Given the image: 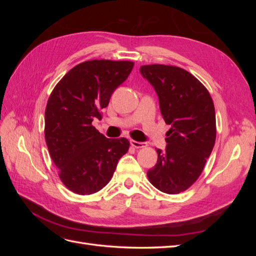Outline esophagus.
I'll list each match as a JSON object with an SVG mask.
<instances>
[{
	"mask_svg": "<svg viewBox=\"0 0 256 256\" xmlns=\"http://www.w3.org/2000/svg\"><path fill=\"white\" fill-rule=\"evenodd\" d=\"M130 144H131V146L136 147V148H142V147L146 146L145 142H138L134 140H130Z\"/></svg>",
	"mask_w": 256,
	"mask_h": 256,
	"instance_id": "obj_1",
	"label": "esophagus"
}]
</instances>
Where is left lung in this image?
<instances>
[{"label":"left lung","instance_id":"1","mask_svg":"<svg viewBox=\"0 0 256 256\" xmlns=\"http://www.w3.org/2000/svg\"><path fill=\"white\" fill-rule=\"evenodd\" d=\"M140 72L156 90L162 118L171 125L166 150H157V164L147 177L158 190L177 194L196 182L214 148L212 99L204 85L182 68L144 65Z\"/></svg>","mask_w":256,"mask_h":256}]
</instances>
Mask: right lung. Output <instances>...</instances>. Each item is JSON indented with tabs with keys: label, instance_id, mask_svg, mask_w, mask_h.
<instances>
[{
	"label": "right lung",
	"instance_id": "obj_1",
	"mask_svg": "<svg viewBox=\"0 0 256 256\" xmlns=\"http://www.w3.org/2000/svg\"><path fill=\"white\" fill-rule=\"evenodd\" d=\"M132 68L129 60L83 62L62 78L48 99L46 143L60 180L76 194L102 190L129 150L126 138H106L92 122L102 120V110Z\"/></svg>",
	"mask_w": 256,
	"mask_h": 256
}]
</instances>
